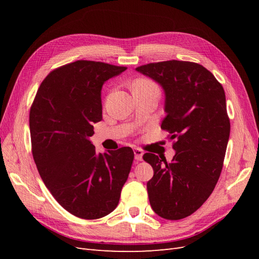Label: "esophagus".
<instances>
[{
    "label": "esophagus",
    "instance_id": "1",
    "mask_svg": "<svg viewBox=\"0 0 259 259\" xmlns=\"http://www.w3.org/2000/svg\"><path fill=\"white\" fill-rule=\"evenodd\" d=\"M134 154H135V160H137V161H142L143 160L144 152L140 150V149H138V148L134 149Z\"/></svg>",
    "mask_w": 259,
    "mask_h": 259
}]
</instances>
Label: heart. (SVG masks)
Segmentation results:
<instances>
[{"label": "heart", "mask_w": 259, "mask_h": 259, "mask_svg": "<svg viewBox=\"0 0 259 259\" xmlns=\"http://www.w3.org/2000/svg\"><path fill=\"white\" fill-rule=\"evenodd\" d=\"M145 88H155V85L150 81L147 80H138L133 85V90L135 89H145Z\"/></svg>", "instance_id": "b5f03b06"}]
</instances>
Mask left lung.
Listing matches in <instances>:
<instances>
[{"label":"left lung","mask_w":259,"mask_h":259,"mask_svg":"<svg viewBox=\"0 0 259 259\" xmlns=\"http://www.w3.org/2000/svg\"><path fill=\"white\" fill-rule=\"evenodd\" d=\"M164 91L166 130L175 155L170 163L153 153L144 160L153 168L147 183L149 202L162 218L177 221L204 203L221 176L230 135L226 95L206 68L190 61L168 60L136 68Z\"/></svg>","instance_id":"1"}]
</instances>
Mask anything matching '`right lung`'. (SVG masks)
<instances>
[{
  "mask_svg": "<svg viewBox=\"0 0 259 259\" xmlns=\"http://www.w3.org/2000/svg\"><path fill=\"white\" fill-rule=\"evenodd\" d=\"M126 68L77 60L45 77L29 115L32 154L42 180L69 213L101 218L117 206L134 152L97 153L90 137L103 119L101 89Z\"/></svg>",
  "mask_w": 259,
  "mask_h": 259,
  "instance_id": "right-lung-1",
  "label": "right lung"
}]
</instances>
